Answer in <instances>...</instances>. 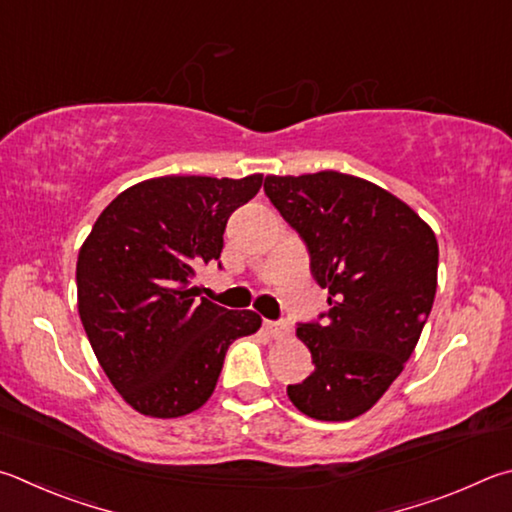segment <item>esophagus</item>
Returning a JSON list of instances; mask_svg holds the SVG:
<instances>
[{
  "label": "esophagus",
  "instance_id": "1",
  "mask_svg": "<svg viewBox=\"0 0 512 512\" xmlns=\"http://www.w3.org/2000/svg\"><path fill=\"white\" fill-rule=\"evenodd\" d=\"M266 331L271 333L273 338H284V336H288V333H291V329H288L286 322H273V320L266 322Z\"/></svg>",
  "mask_w": 512,
  "mask_h": 512
}]
</instances>
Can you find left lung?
I'll return each mask as SVG.
<instances>
[{
    "label": "left lung",
    "instance_id": "left-lung-1",
    "mask_svg": "<svg viewBox=\"0 0 512 512\" xmlns=\"http://www.w3.org/2000/svg\"><path fill=\"white\" fill-rule=\"evenodd\" d=\"M264 192L302 237L315 282L329 291L322 322L297 327L313 374L286 394L318 421H351L378 403L421 338L439 244L407 203L358 176H266Z\"/></svg>",
    "mask_w": 512,
    "mask_h": 512
}]
</instances>
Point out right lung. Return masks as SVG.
Returning <instances> with one entry per match:
<instances>
[{"instance_id":"obj_1","label":"right lung","mask_w":512,"mask_h":512,"mask_svg":"<svg viewBox=\"0 0 512 512\" xmlns=\"http://www.w3.org/2000/svg\"><path fill=\"white\" fill-rule=\"evenodd\" d=\"M264 176H159L120 192L80 248L78 311L111 385L136 412L185 416L208 401L228 347L262 327L192 286L217 262L228 217ZM221 266V264H219Z\"/></svg>"}]
</instances>
